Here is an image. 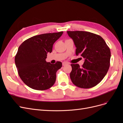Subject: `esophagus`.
Listing matches in <instances>:
<instances>
[{"mask_svg":"<svg viewBox=\"0 0 123 123\" xmlns=\"http://www.w3.org/2000/svg\"><path fill=\"white\" fill-rule=\"evenodd\" d=\"M69 64L68 62H62V66H65L66 65H68Z\"/></svg>","mask_w":123,"mask_h":123,"instance_id":"obj_1","label":"esophagus"}]
</instances>
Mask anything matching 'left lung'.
Returning a JSON list of instances; mask_svg holds the SVG:
<instances>
[{
    "instance_id": "1",
    "label": "left lung",
    "mask_w": 123,
    "mask_h": 123,
    "mask_svg": "<svg viewBox=\"0 0 123 123\" xmlns=\"http://www.w3.org/2000/svg\"><path fill=\"white\" fill-rule=\"evenodd\" d=\"M76 48L75 54L85 59L81 67L71 64L70 76L76 86L88 89L99 84L110 67L111 52L105 41L98 35L86 31H67Z\"/></svg>"
}]
</instances>
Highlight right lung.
<instances>
[{"instance_id":"1","label":"right lung","mask_w":123,"mask_h":123,"mask_svg":"<svg viewBox=\"0 0 123 123\" xmlns=\"http://www.w3.org/2000/svg\"><path fill=\"white\" fill-rule=\"evenodd\" d=\"M62 33V31L34 36L24 41L18 48L15 62L20 79L30 88L44 90L54 84L56 73L61 68L62 63L57 62L51 64L46 59Z\"/></svg>"}]
</instances>
